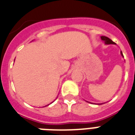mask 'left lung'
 Wrapping results in <instances>:
<instances>
[{"mask_svg":"<svg viewBox=\"0 0 135 135\" xmlns=\"http://www.w3.org/2000/svg\"><path fill=\"white\" fill-rule=\"evenodd\" d=\"M101 38H102V41H104V43H106V44H115V43H114L113 41H111V39L107 36H102L101 37ZM121 55H122V56L123 57V55L122 52H121Z\"/></svg>","mask_w":135,"mask_h":135,"instance_id":"obj_1","label":"left lung"}]
</instances>
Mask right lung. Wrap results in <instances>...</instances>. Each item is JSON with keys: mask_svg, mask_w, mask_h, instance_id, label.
Listing matches in <instances>:
<instances>
[{"mask_svg": "<svg viewBox=\"0 0 135 135\" xmlns=\"http://www.w3.org/2000/svg\"><path fill=\"white\" fill-rule=\"evenodd\" d=\"M48 105H49V104H48Z\"/></svg>", "mask_w": 135, "mask_h": 135, "instance_id": "add662e5", "label": "right lung"}]
</instances>
